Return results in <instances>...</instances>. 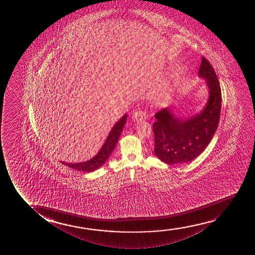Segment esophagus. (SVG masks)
Listing matches in <instances>:
<instances>
[{"label":"esophagus","mask_w":255,"mask_h":255,"mask_svg":"<svg viewBox=\"0 0 255 255\" xmlns=\"http://www.w3.org/2000/svg\"><path fill=\"white\" fill-rule=\"evenodd\" d=\"M132 119L134 121L139 122V121H143L144 119H146L145 113L142 112V111H138V112H135L132 114Z\"/></svg>","instance_id":"esophagus-1"}]
</instances>
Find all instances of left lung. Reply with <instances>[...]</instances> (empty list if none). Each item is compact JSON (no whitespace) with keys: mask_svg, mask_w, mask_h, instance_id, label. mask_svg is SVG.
Masks as SVG:
<instances>
[{"mask_svg":"<svg viewBox=\"0 0 255 255\" xmlns=\"http://www.w3.org/2000/svg\"><path fill=\"white\" fill-rule=\"evenodd\" d=\"M199 77L206 80L208 99L201 111L181 118L171 108L155 115L154 153L168 164L188 163L202 153L216 132L221 111V90L211 63L203 56Z\"/></svg>","mask_w":255,"mask_h":255,"instance_id":"left-lung-1","label":"left lung"}]
</instances>
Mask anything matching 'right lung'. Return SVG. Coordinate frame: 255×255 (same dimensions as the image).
<instances>
[{
    "label": "right lung",
    "instance_id": "obj_1",
    "mask_svg": "<svg viewBox=\"0 0 255 255\" xmlns=\"http://www.w3.org/2000/svg\"><path fill=\"white\" fill-rule=\"evenodd\" d=\"M126 121H127V114H125L118 122L116 123L115 126L112 127V130L109 133L108 136L101 149L91 159L85 162H81V163H66V162L61 161L62 164H65L74 170L85 171V172H91L101 167L111 156V154L119 142V136L122 133L124 126H126Z\"/></svg>",
    "mask_w": 255,
    "mask_h": 255
}]
</instances>
